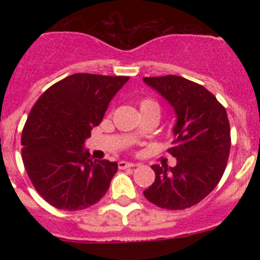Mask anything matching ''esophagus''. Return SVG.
I'll return each instance as SVG.
<instances>
[{
  "label": "esophagus",
  "mask_w": 260,
  "mask_h": 260,
  "mask_svg": "<svg viewBox=\"0 0 260 260\" xmlns=\"http://www.w3.org/2000/svg\"><path fill=\"white\" fill-rule=\"evenodd\" d=\"M136 164L133 162H128V161H119L118 162V167L120 170H124V169H131V167H135Z\"/></svg>",
  "instance_id": "obj_1"
}]
</instances>
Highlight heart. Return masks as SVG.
<instances>
[{
	"label": "heart",
	"mask_w": 260,
	"mask_h": 260,
	"mask_svg": "<svg viewBox=\"0 0 260 260\" xmlns=\"http://www.w3.org/2000/svg\"><path fill=\"white\" fill-rule=\"evenodd\" d=\"M138 106H140L141 113H145V112H159V106L154 99H151V98L141 99Z\"/></svg>",
	"instance_id": "b5f03b06"
}]
</instances>
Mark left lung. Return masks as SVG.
Wrapping results in <instances>:
<instances>
[{"label": "left lung", "instance_id": "1", "mask_svg": "<svg viewBox=\"0 0 260 260\" xmlns=\"http://www.w3.org/2000/svg\"><path fill=\"white\" fill-rule=\"evenodd\" d=\"M175 109V167L152 166L156 179L143 195L158 208L183 210L205 199L226 169L232 138L224 106L200 84L179 75L143 78Z\"/></svg>", "mask_w": 260, "mask_h": 260}]
</instances>
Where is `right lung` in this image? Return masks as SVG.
Segmentation results:
<instances>
[{"instance_id": "add662e5", "label": "right lung", "mask_w": 260, "mask_h": 260, "mask_svg": "<svg viewBox=\"0 0 260 260\" xmlns=\"http://www.w3.org/2000/svg\"><path fill=\"white\" fill-rule=\"evenodd\" d=\"M128 77L79 73L43 93L22 129V161L34 187L60 210H83L109 188L117 162L90 158L84 142Z\"/></svg>"}]
</instances>
